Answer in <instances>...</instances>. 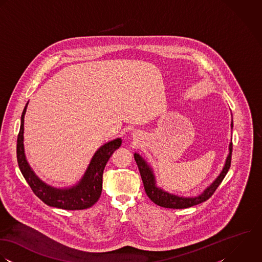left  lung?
Wrapping results in <instances>:
<instances>
[{"instance_id":"obj_1","label":"left lung","mask_w":262,"mask_h":262,"mask_svg":"<svg viewBox=\"0 0 262 262\" xmlns=\"http://www.w3.org/2000/svg\"><path fill=\"white\" fill-rule=\"evenodd\" d=\"M231 126L233 127V121L231 123ZM232 150H233V143L231 142L229 145V155L226 159L225 166L220 173V175L216 177V179L209 185L208 188L205 189V191L194 198H183L178 196L175 194H171L167 191H164L162 188L158 187L156 185V179L155 175L153 173L152 168L147 164V162L141 157L139 154L135 153V160L137 162V165L139 167L141 177L145 186V191L149 199L155 203L158 206L167 208V209H186L190 208L196 205H200L206 201H208L209 198L213 194L217 186L221 184L223 179L225 178L226 174L228 173L230 166H231V158H232Z\"/></svg>"}]
</instances>
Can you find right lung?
Listing matches in <instances>:
<instances>
[{"instance_id":"right-lung-1","label":"right lung","mask_w":262,"mask_h":262,"mask_svg":"<svg viewBox=\"0 0 262 262\" xmlns=\"http://www.w3.org/2000/svg\"><path fill=\"white\" fill-rule=\"evenodd\" d=\"M27 105L28 102L25 105L21 115V125L17 138V161L20 171L32 191L46 205L53 208L75 210L92 207L101 195L105 165L113 152L120 147L121 139L108 142L96 151L84 176L76 185L68 188H55L48 185L36 176L25 157L23 134L24 116Z\"/></svg>"}]
</instances>
